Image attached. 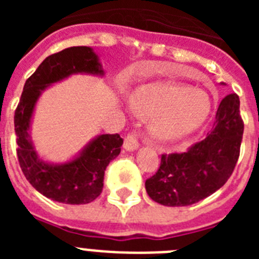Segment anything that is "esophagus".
Instances as JSON below:
<instances>
[{
	"label": "esophagus",
	"mask_w": 259,
	"mask_h": 259,
	"mask_svg": "<svg viewBox=\"0 0 259 259\" xmlns=\"http://www.w3.org/2000/svg\"><path fill=\"white\" fill-rule=\"evenodd\" d=\"M140 143H139V137H137L136 134H128L124 139V149L128 150V152H134L139 148Z\"/></svg>",
	"instance_id": "34e87169"
}]
</instances>
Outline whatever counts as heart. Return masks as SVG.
I'll return each mask as SVG.
<instances>
[{"instance_id": "heart-1", "label": "heart", "mask_w": 259, "mask_h": 259, "mask_svg": "<svg viewBox=\"0 0 259 259\" xmlns=\"http://www.w3.org/2000/svg\"><path fill=\"white\" fill-rule=\"evenodd\" d=\"M132 110L153 119L152 132L162 143L188 137L206 122L210 102L203 93L171 83L148 84L130 98Z\"/></svg>"}]
</instances>
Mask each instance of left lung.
I'll list each match as a JSON object with an SVG mask.
<instances>
[{
  "mask_svg": "<svg viewBox=\"0 0 259 259\" xmlns=\"http://www.w3.org/2000/svg\"><path fill=\"white\" fill-rule=\"evenodd\" d=\"M244 122L240 100L231 93L222 100L212 130L184 153L162 154L161 166L145 182L149 197L164 206H188L222 188L240 155Z\"/></svg>",
  "mask_w": 259,
  "mask_h": 259,
  "instance_id": "obj_1",
  "label": "left lung"
}]
</instances>
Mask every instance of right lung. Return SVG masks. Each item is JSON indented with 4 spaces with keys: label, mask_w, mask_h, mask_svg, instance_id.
Returning a JSON list of instances; mask_svg holds the SVG:
<instances>
[{
    "label": "right lung",
    "mask_w": 259,
    "mask_h": 259,
    "mask_svg": "<svg viewBox=\"0 0 259 259\" xmlns=\"http://www.w3.org/2000/svg\"><path fill=\"white\" fill-rule=\"evenodd\" d=\"M79 72L104 75L92 48L72 47L47 57L27 79L14 115L18 161L26 179L45 197L70 205L92 202L101 194L105 170L118 157L123 144L118 134L100 135L79 157L63 164L48 163L38 158L29 137L36 101L50 84Z\"/></svg>",
    "instance_id": "add662e5"
}]
</instances>
